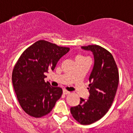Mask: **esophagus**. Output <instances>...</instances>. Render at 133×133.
<instances>
[{
  "instance_id": "esophagus-1",
  "label": "esophagus",
  "mask_w": 133,
  "mask_h": 133,
  "mask_svg": "<svg viewBox=\"0 0 133 133\" xmlns=\"http://www.w3.org/2000/svg\"><path fill=\"white\" fill-rule=\"evenodd\" d=\"M63 94L64 95H69V94H70V92L69 91H68L67 90H66V89H63Z\"/></svg>"
}]
</instances>
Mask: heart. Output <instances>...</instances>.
<instances>
[{
  "mask_svg": "<svg viewBox=\"0 0 133 133\" xmlns=\"http://www.w3.org/2000/svg\"><path fill=\"white\" fill-rule=\"evenodd\" d=\"M77 57H83V56H77Z\"/></svg>",
  "mask_w": 133,
  "mask_h": 133,
  "instance_id": "b5f03b06",
  "label": "heart"
}]
</instances>
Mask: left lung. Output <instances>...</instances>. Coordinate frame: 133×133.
Here are the masks:
<instances>
[{
	"mask_svg": "<svg viewBox=\"0 0 133 133\" xmlns=\"http://www.w3.org/2000/svg\"><path fill=\"white\" fill-rule=\"evenodd\" d=\"M91 51L94 65L89 77V99L81 98L80 103L70 108V112L76 121L82 124L97 121L107 112L115 98L118 88V72L113 56L98 45L81 46Z\"/></svg>",
	"mask_w": 133,
	"mask_h": 133,
	"instance_id": "obj_1",
	"label": "left lung"
}]
</instances>
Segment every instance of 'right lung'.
Returning a JSON list of instances; mask_svg holds the SVG:
<instances>
[{
  "label": "right lung",
  "instance_id": "right-lung-1",
  "mask_svg": "<svg viewBox=\"0 0 133 133\" xmlns=\"http://www.w3.org/2000/svg\"><path fill=\"white\" fill-rule=\"evenodd\" d=\"M69 50L41 40L20 56L12 71V81L20 105L26 113L36 118L43 117L51 111L61 98L62 89L53 87L44 78Z\"/></svg>",
  "mask_w": 133,
  "mask_h": 133
}]
</instances>
